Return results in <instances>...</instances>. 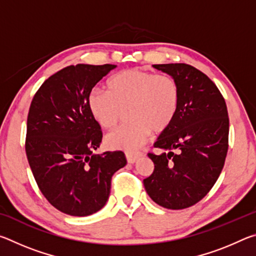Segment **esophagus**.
<instances>
[{"label":"esophagus","mask_w":256,"mask_h":256,"mask_svg":"<svg viewBox=\"0 0 256 256\" xmlns=\"http://www.w3.org/2000/svg\"><path fill=\"white\" fill-rule=\"evenodd\" d=\"M125 156H126V160L128 164H134L136 162V160L141 157V152H128L125 154Z\"/></svg>","instance_id":"esophagus-1"}]
</instances>
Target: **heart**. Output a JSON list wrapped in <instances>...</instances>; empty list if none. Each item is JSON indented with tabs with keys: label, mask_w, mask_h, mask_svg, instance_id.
Returning a JSON list of instances; mask_svg holds the SVG:
<instances>
[{
	"label": "heart",
	"mask_w": 256,
	"mask_h": 256,
	"mask_svg": "<svg viewBox=\"0 0 256 256\" xmlns=\"http://www.w3.org/2000/svg\"><path fill=\"white\" fill-rule=\"evenodd\" d=\"M107 88L108 92L92 90L89 94L88 106L96 122L102 128L112 130L126 110L131 120L106 136V144L112 149H138L151 132L167 131L178 112L180 84L170 74L130 68L112 76Z\"/></svg>",
	"instance_id": "b5f03b06"
}]
</instances>
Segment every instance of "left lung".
Returning a JSON list of instances; mask_svg holds the SVG:
<instances>
[{"label":"left lung","instance_id":"8db88e82","mask_svg":"<svg viewBox=\"0 0 256 256\" xmlns=\"http://www.w3.org/2000/svg\"><path fill=\"white\" fill-rule=\"evenodd\" d=\"M175 78L180 102L174 122L149 152L154 172L144 180L148 196L172 210L202 200L218 180L228 151L229 118L226 102L210 78L184 63L154 64Z\"/></svg>","mask_w":256,"mask_h":256}]
</instances>
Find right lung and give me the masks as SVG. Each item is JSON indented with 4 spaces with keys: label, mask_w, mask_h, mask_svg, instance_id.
Segmentation results:
<instances>
[{
    "label": "right lung",
    "mask_w": 256,
    "mask_h": 256,
    "mask_svg": "<svg viewBox=\"0 0 256 256\" xmlns=\"http://www.w3.org/2000/svg\"><path fill=\"white\" fill-rule=\"evenodd\" d=\"M115 68H64L40 86L30 104L26 154L42 196L63 214L86 216L100 210L110 196L112 176L126 164L123 151L92 154L102 132L88 97Z\"/></svg>",
    "instance_id": "obj_1"
}]
</instances>
